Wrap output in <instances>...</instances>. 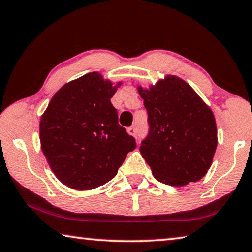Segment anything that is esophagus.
I'll list each match as a JSON object with an SVG mask.
<instances>
[{
    "label": "esophagus",
    "mask_w": 252,
    "mask_h": 252,
    "mask_svg": "<svg viewBox=\"0 0 252 252\" xmlns=\"http://www.w3.org/2000/svg\"><path fill=\"white\" fill-rule=\"evenodd\" d=\"M137 126L133 125L131 126L130 127H127V133H129L130 135H133V137H135V134H137Z\"/></svg>",
    "instance_id": "obj_1"
}]
</instances>
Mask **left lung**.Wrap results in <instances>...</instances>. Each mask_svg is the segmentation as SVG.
Instances as JSON below:
<instances>
[{
	"mask_svg": "<svg viewBox=\"0 0 252 252\" xmlns=\"http://www.w3.org/2000/svg\"><path fill=\"white\" fill-rule=\"evenodd\" d=\"M149 132L140 153L157 181L184 186L205 176L218 146L213 112L177 76H166L149 90L138 87Z\"/></svg>",
	"mask_w": 252,
	"mask_h": 252,
	"instance_id": "8db88e82",
	"label": "left lung"
}]
</instances>
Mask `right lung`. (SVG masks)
I'll use <instances>...</instances> for the list:
<instances>
[{"label":"right lung","instance_id":"obj_1","mask_svg":"<svg viewBox=\"0 0 252 252\" xmlns=\"http://www.w3.org/2000/svg\"><path fill=\"white\" fill-rule=\"evenodd\" d=\"M113 86L93 71L63 85L40 120L43 155L59 181L70 189H93L118 173L135 140L118 122Z\"/></svg>","mask_w":252,"mask_h":252}]
</instances>
